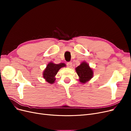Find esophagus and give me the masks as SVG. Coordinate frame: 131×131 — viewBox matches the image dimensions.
I'll return each mask as SVG.
<instances>
[{"mask_svg": "<svg viewBox=\"0 0 131 131\" xmlns=\"http://www.w3.org/2000/svg\"><path fill=\"white\" fill-rule=\"evenodd\" d=\"M67 66L69 67V68H71V67H72V63L70 62H68L67 63Z\"/></svg>", "mask_w": 131, "mask_h": 131, "instance_id": "1", "label": "esophagus"}]
</instances>
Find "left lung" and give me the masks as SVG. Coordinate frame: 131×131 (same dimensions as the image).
<instances>
[{
    "instance_id": "obj_1",
    "label": "left lung",
    "mask_w": 131,
    "mask_h": 131,
    "mask_svg": "<svg viewBox=\"0 0 131 131\" xmlns=\"http://www.w3.org/2000/svg\"><path fill=\"white\" fill-rule=\"evenodd\" d=\"M81 83H85L93 77V70L90 68L88 63L84 62L75 69Z\"/></svg>"
}]
</instances>
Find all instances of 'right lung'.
<instances>
[{
	"instance_id": "add662e5",
	"label": "right lung",
	"mask_w": 131,
	"mask_h": 131,
	"mask_svg": "<svg viewBox=\"0 0 131 131\" xmlns=\"http://www.w3.org/2000/svg\"><path fill=\"white\" fill-rule=\"evenodd\" d=\"M63 67H66L64 63H59V64H56L51 62L47 64L46 68L43 71V78L50 84H53V82L56 80V78H54V77L56 76L59 69Z\"/></svg>"
}]
</instances>
